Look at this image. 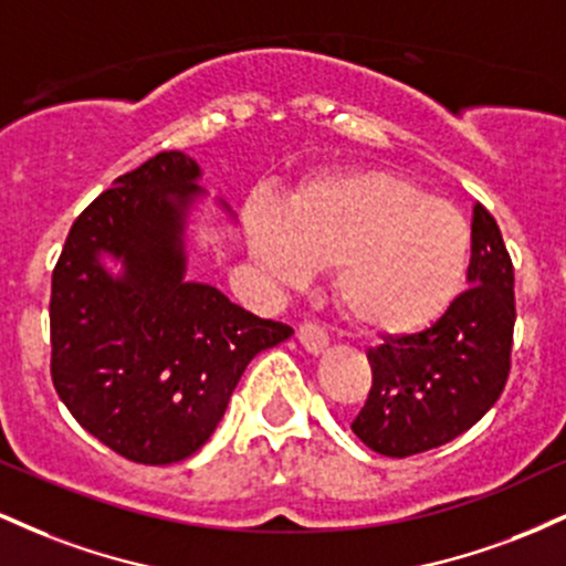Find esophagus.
<instances>
[{"mask_svg": "<svg viewBox=\"0 0 566 566\" xmlns=\"http://www.w3.org/2000/svg\"><path fill=\"white\" fill-rule=\"evenodd\" d=\"M297 340H301V346L308 350V354H322V350L329 346L327 329H324L319 322H303L301 327H297Z\"/></svg>", "mask_w": 566, "mask_h": 566, "instance_id": "34e87169", "label": "esophagus"}]
</instances>
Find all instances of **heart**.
I'll return each mask as SVG.
<instances>
[{
  "instance_id": "b5f03b06",
  "label": "heart",
  "mask_w": 566,
  "mask_h": 566,
  "mask_svg": "<svg viewBox=\"0 0 566 566\" xmlns=\"http://www.w3.org/2000/svg\"><path fill=\"white\" fill-rule=\"evenodd\" d=\"M247 237L279 282L333 265V287L356 324L415 333L437 322L463 287L471 226L412 180L367 170L316 180L284 207L252 201Z\"/></svg>"
}]
</instances>
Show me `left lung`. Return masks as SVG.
<instances>
[{
    "mask_svg": "<svg viewBox=\"0 0 566 566\" xmlns=\"http://www.w3.org/2000/svg\"><path fill=\"white\" fill-rule=\"evenodd\" d=\"M513 263L495 218L473 207L469 290L423 333L367 350L373 388L350 431L386 458L447 444L476 426L511 373Z\"/></svg>",
    "mask_w": 566,
    "mask_h": 566,
    "instance_id": "left-lung-1",
    "label": "left lung"
}]
</instances>
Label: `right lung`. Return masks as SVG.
<instances>
[{"label":"right lung","mask_w":566,"mask_h":566,"mask_svg":"<svg viewBox=\"0 0 566 566\" xmlns=\"http://www.w3.org/2000/svg\"><path fill=\"white\" fill-rule=\"evenodd\" d=\"M199 165L161 151L71 226L50 292V375L76 423L143 465L212 437L247 365L292 335L210 284L186 282V210ZM101 254L123 261L112 277Z\"/></svg>","instance_id":"1"}]
</instances>
